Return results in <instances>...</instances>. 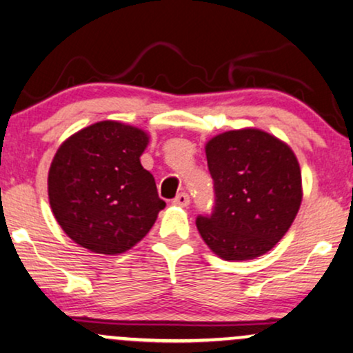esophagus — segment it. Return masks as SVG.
I'll list each match as a JSON object with an SVG mask.
<instances>
[{"instance_id": "34e87169", "label": "esophagus", "mask_w": 353, "mask_h": 353, "mask_svg": "<svg viewBox=\"0 0 353 353\" xmlns=\"http://www.w3.org/2000/svg\"><path fill=\"white\" fill-rule=\"evenodd\" d=\"M172 203H174V205H179V207H188L189 203H190V197H189V194H188V192H181V194H177L176 197H174Z\"/></svg>"}]
</instances>
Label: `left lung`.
Returning a JSON list of instances; mask_svg holds the SVG:
<instances>
[{
    "instance_id": "8db88e82",
    "label": "left lung",
    "mask_w": 353,
    "mask_h": 353,
    "mask_svg": "<svg viewBox=\"0 0 353 353\" xmlns=\"http://www.w3.org/2000/svg\"><path fill=\"white\" fill-rule=\"evenodd\" d=\"M205 154L215 202L195 220L203 241L223 260L270 252L290 230L303 199L294 152L274 136L246 128L212 138Z\"/></svg>"
}]
</instances>
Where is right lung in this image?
Listing matches in <instances>:
<instances>
[{
  "label": "right lung",
  "instance_id": "right-lung-1",
  "mask_svg": "<svg viewBox=\"0 0 353 353\" xmlns=\"http://www.w3.org/2000/svg\"><path fill=\"white\" fill-rule=\"evenodd\" d=\"M148 134L118 121H100L70 136L49 169V202L75 243L118 254L151 230L165 202L139 163Z\"/></svg>",
  "mask_w": 353,
  "mask_h": 353
}]
</instances>
